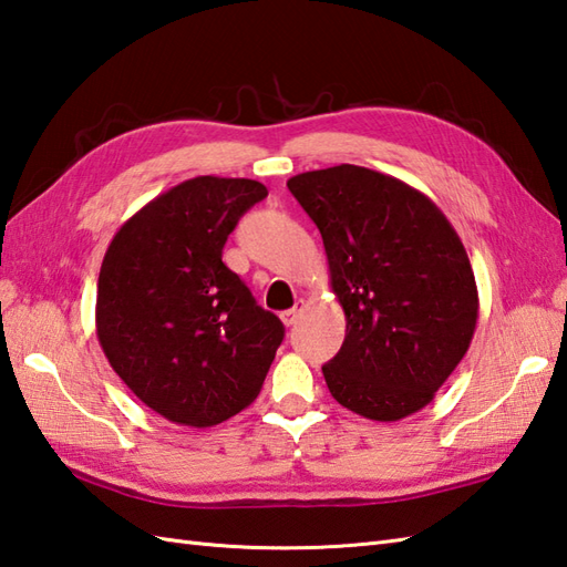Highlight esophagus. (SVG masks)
<instances>
[{"label":"esophagus","mask_w":567,"mask_h":567,"mask_svg":"<svg viewBox=\"0 0 567 567\" xmlns=\"http://www.w3.org/2000/svg\"><path fill=\"white\" fill-rule=\"evenodd\" d=\"M302 310H306V302L302 300H298L296 306L291 308V310H286V312H281V322L286 324V327H291V324H296L298 320H300V315H302Z\"/></svg>","instance_id":"34e87169"}]
</instances>
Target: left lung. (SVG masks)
<instances>
[{"mask_svg": "<svg viewBox=\"0 0 567 567\" xmlns=\"http://www.w3.org/2000/svg\"><path fill=\"white\" fill-rule=\"evenodd\" d=\"M288 189L322 233L347 339L322 365L341 406L399 421L433 402L478 320L464 245L445 214L392 175L361 165L300 173Z\"/></svg>", "mask_w": 567, "mask_h": 567, "instance_id": "8db88e82", "label": "left lung"}]
</instances>
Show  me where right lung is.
<instances>
[{
  "instance_id": "add662e5",
  "label": "right lung",
  "mask_w": 567,
  "mask_h": 567,
  "mask_svg": "<svg viewBox=\"0 0 567 567\" xmlns=\"http://www.w3.org/2000/svg\"><path fill=\"white\" fill-rule=\"evenodd\" d=\"M267 197L247 177L199 175L124 220L101 265L95 331L122 382L179 425L209 427L250 406L284 341L220 255Z\"/></svg>"
}]
</instances>
